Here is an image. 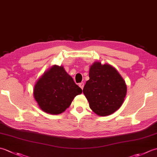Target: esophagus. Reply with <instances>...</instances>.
<instances>
[{
    "label": "esophagus",
    "instance_id": "obj_1",
    "mask_svg": "<svg viewBox=\"0 0 157 157\" xmlns=\"http://www.w3.org/2000/svg\"><path fill=\"white\" fill-rule=\"evenodd\" d=\"M79 87H80L82 89L84 88V83H83V82H82V83H79Z\"/></svg>",
    "mask_w": 157,
    "mask_h": 157
}]
</instances>
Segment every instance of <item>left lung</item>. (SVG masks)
<instances>
[{
    "label": "left lung",
    "instance_id": "obj_1",
    "mask_svg": "<svg viewBox=\"0 0 157 157\" xmlns=\"http://www.w3.org/2000/svg\"><path fill=\"white\" fill-rule=\"evenodd\" d=\"M89 80L83 89L89 106L98 116L113 114L121 107L127 94V85L114 67L93 63L89 69Z\"/></svg>",
    "mask_w": 157,
    "mask_h": 157
}]
</instances>
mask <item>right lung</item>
<instances>
[{"label":"right lung","mask_w":157,"mask_h":157,"mask_svg":"<svg viewBox=\"0 0 157 157\" xmlns=\"http://www.w3.org/2000/svg\"><path fill=\"white\" fill-rule=\"evenodd\" d=\"M82 90L75 84L63 66L54 65L41 75L34 85L33 95L40 109L58 115L69 107Z\"/></svg>","instance_id":"1"}]
</instances>
